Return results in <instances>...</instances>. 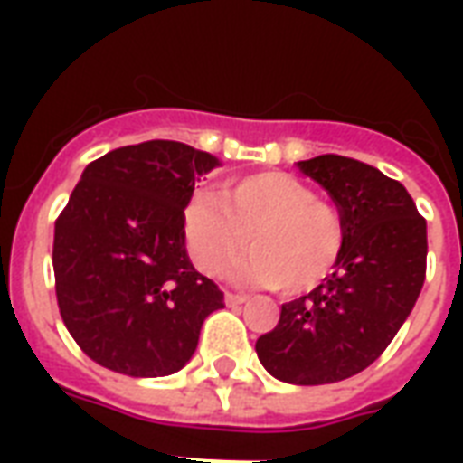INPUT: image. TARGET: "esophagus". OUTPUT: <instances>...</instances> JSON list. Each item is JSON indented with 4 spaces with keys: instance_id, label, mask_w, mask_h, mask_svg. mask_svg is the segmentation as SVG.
I'll return each instance as SVG.
<instances>
[{
    "instance_id": "obj_1",
    "label": "esophagus",
    "mask_w": 463,
    "mask_h": 463,
    "mask_svg": "<svg viewBox=\"0 0 463 463\" xmlns=\"http://www.w3.org/2000/svg\"><path fill=\"white\" fill-rule=\"evenodd\" d=\"M225 302L228 305H242V302H248L245 295H238V292H225Z\"/></svg>"
}]
</instances>
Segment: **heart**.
Returning a JSON list of instances; mask_svg holds the SVG:
<instances>
[{"instance_id":"obj_1","label":"heart","mask_w":463,"mask_h":463,"mask_svg":"<svg viewBox=\"0 0 463 463\" xmlns=\"http://www.w3.org/2000/svg\"><path fill=\"white\" fill-rule=\"evenodd\" d=\"M183 235L195 268L222 275L248 242L252 255L238 278L282 295L315 290L337 268L345 248L340 213L290 173L262 171L195 195L183 211Z\"/></svg>"}]
</instances>
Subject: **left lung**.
Instances as JSON below:
<instances>
[{
    "label": "left lung",
    "mask_w": 463,
    "mask_h": 463,
    "mask_svg": "<svg viewBox=\"0 0 463 463\" xmlns=\"http://www.w3.org/2000/svg\"><path fill=\"white\" fill-rule=\"evenodd\" d=\"M298 168L332 195L345 248L327 280L282 305L255 352L275 379L310 387L359 374L394 340L424 285L427 221L374 165L327 153Z\"/></svg>",
    "instance_id": "left-lung-1"
}]
</instances>
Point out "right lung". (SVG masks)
I'll return each mask as SVG.
<instances>
[{
	"instance_id": "obj_1",
	"label": "right lung",
	"mask_w": 463,
	"mask_h": 463,
	"mask_svg": "<svg viewBox=\"0 0 463 463\" xmlns=\"http://www.w3.org/2000/svg\"><path fill=\"white\" fill-rule=\"evenodd\" d=\"M221 161L178 141L123 146L89 163L54 225L56 300L96 364L165 377L188 364L203 320L225 307L193 268L183 211Z\"/></svg>"
}]
</instances>
